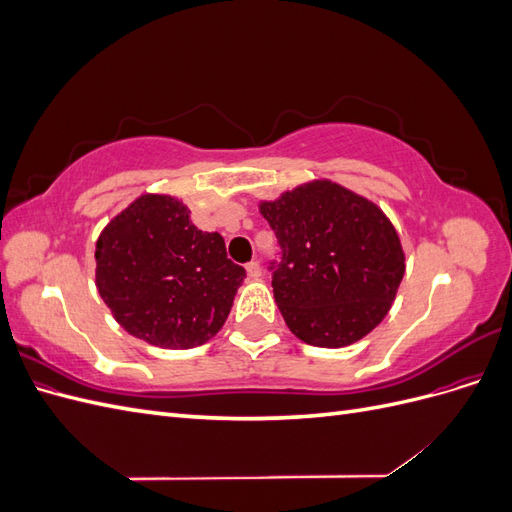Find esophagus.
<instances>
[{
  "label": "esophagus",
  "mask_w": 512,
  "mask_h": 512,
  "mask_svg": "<svg viewBox=\"0 0 512 512\" xmlns=\"http://www.w3.org/2000/svg\"><path fill=\"white\" fill-rule=\"evenodd\" d=\"M245 271H247V277H250V280H258V277L262 275V269H260V262L258 260H252L250 265L245 267Z\"/></svg>",
  "instance_id": "1"
}]
</instances>
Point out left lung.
Wrapping results in <instances>:
<instances>
[{
  "label": "left lung",
  "mask_w": 512,
  "mask_h": 512,
  "mask_svg": "<svg viewBox=\"0 0 512 512\" xmlns=\"http://www.w3.org/2000/svg\"><path fill=\"white\" fill-rule=\"evenodd\" d=\"M282 260L273 294L288 329L318 348H344L389 314L406 254L386 213L331 179L260 200Z\"/></svg>",
  "instance_id": "obj_1"
}]
</instances>
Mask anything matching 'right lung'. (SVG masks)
Returning <instances> with one entry per match:
<instances>
[{
  "label": "right lung",
  "instance_id": "right-lung-1",
  "mask_svg": "<svg viewBox=\"0 0 512 512\" xmlns=\"http://www.w3.org/2000/svg\"><path fill=\"white\" fill-rule=\"evenodd\" d=\"M245 269L220 232L198 230L168 194H141L96 241V286L113 318L143 342L185 350L207 344L230 314Z\"/></svg>",
  "mask_w": 512,
  "mask_h": 512
}]
</instances>
